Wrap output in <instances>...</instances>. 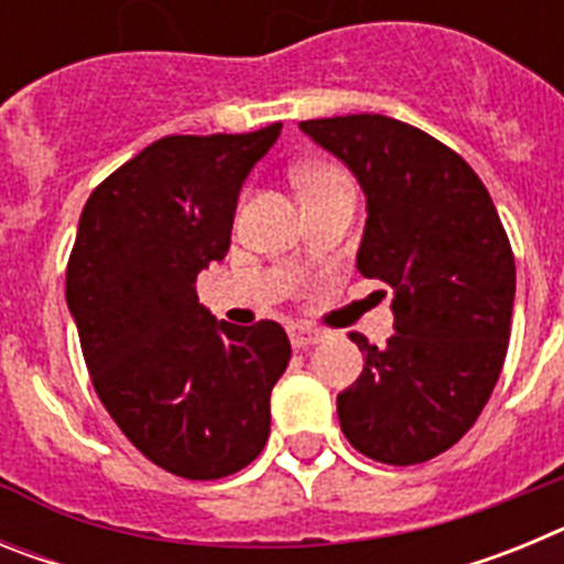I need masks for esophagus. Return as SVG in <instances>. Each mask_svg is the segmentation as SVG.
<instances>
[{"label":"esophagus","mask_w":564,"mask_h":564,"mask_svg":"<svg viewBox=\"0 0 564 564\" xmlns=\"http://www.w3.org/2000/svg\"><path fill=\"white\" fill-rule=\"evenodd\" d=\"M288 336H291L293 347H313V344H318L325 338V333L316 330V327L311 325H291L288 327Z\"/></svg>","instance_id":"1"}]
</instances>
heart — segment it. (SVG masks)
<instances>
[{
	"label": "heart",
	"mask_w": 564,
	"mask_h": 564,
	"mask_svg": "<svg viewBox=\"0 0 564 564\" xmlns=\"http://www.w3.org/2000/svg\"><path fill=\"white\" fill-rule=\"evenodd\" d=\"M341 181H347V174L333 163H305V166L296 169V186L302 192V200L316 197V194L327 192Z\"/></svg>",
	"instance_id": "b5f03b06"
}]
</instances>
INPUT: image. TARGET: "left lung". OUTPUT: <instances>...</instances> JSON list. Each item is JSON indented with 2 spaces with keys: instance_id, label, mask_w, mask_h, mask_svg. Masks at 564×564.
Returning <instances> with one entry per match:
<instances>
[{
  "instance_id": "1",
  "label": "left lung",
  "mask_w": 564,
  "mask_h": 564,
  "mask_svg": "<svg viewBox=\"0 0 564 564\" xmlns=\"http://www.w3.org/2000/svg\"><path fill=\"white\" fill-rule=\"evenodd\" d=\"M299 127L361 183L358 271L395 293L383 347L350 333L364 372L338 395L341 432L378 463L432 460L475 426L506 361L517 268L500 214L475 169L423 129L367 112Z\"/></svg>"
}]
</instances>
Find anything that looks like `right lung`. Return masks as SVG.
Wrapping results in <instances>:
<instances>
[{"mask_svg":"<svg viewBox=\"0 0 564 564\" xmlns=\"http://www.w3.org/2000/svg\"><path fill=\"white\" fill-rule=\"evenodd\" d=\"M279 129L149 143L89 194L69 251L67 305L98 398L134 449L186 480L257 460L291 361L282 325L234 327L197 302V273L226 257L239 188Z\"/></svg>","mask_w":564,"mask_h":564,"instance_id":"add662e5","label":"right lung"}]
</instances>
